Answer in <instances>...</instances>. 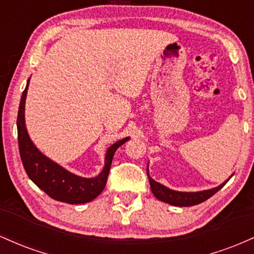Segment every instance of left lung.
<instances>
[{
  "instance_id": "left-lung-1",
  "label": "left lung",
  "mask_w": 254,
  "mask_h": 254,
  "mask_svg": "<svg viewBox=\"0 0 254 254\" xmlns=\"http://www.w3.org/2000/svg\"><path fill=\"white\" fill-rule=\"evenodd\" d=\"M147 174H148V179H149L151 192H153V194L157 198V199L161 200V202L171 204V205H174V206H192L204 202V200H206L208 198H210L212 194L216 193L218 190H221V189L226 185V183L233 177V174L234 173H233L232 176L226 180V182H223L221 185L216 186V188L209 189V190L197 191V192H182V191L171 190V189H168L167 186L162 185V184L155 182L153 178H150L149 168H148V166H147Z\"/></svg>"
}]
</instances>
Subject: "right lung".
Instances as JSON below:
<instances>
[{"mask_svg":"<svg viewBox=\"0 0 254 254\" xmlns=\"http://www.w3.org/2000/svg\"><path fill=\"white\" fill-rule=\"evenodd\" d=\"M28 84H30V78L27 80V84L20 100L16 121L20 156L26 173L40 190H43L54 199L69 204L92 202L105 189L116 150L125 142L129 141L130 137H125L121 141L116 142L107 149L105 155V166L97 177L84 178L71 173L50 157L44 155L28 135L25 123V104Z\"/></svg>","mask_w":254,"mask_h":254,"instance_id":"right-lung-1","label":"right lung"}]
</instances>
